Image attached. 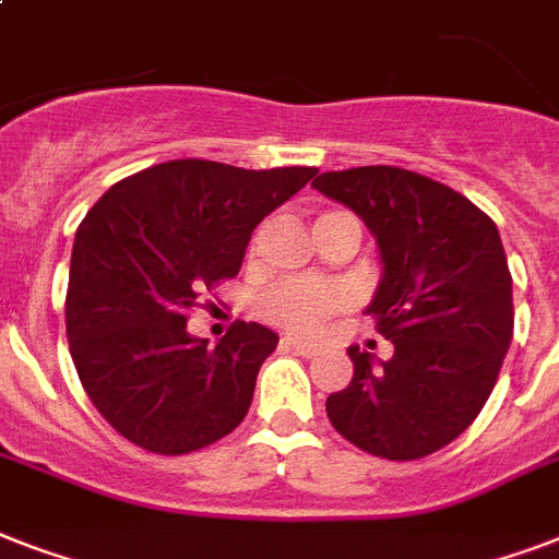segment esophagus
Returning a JSON list of instances; mask_svg holds the SVG:
<instances>
[{
	"label": "esophagus",
	"instance_id": "34e87169",
	"mask_svg": "<svg viewBox=\"0 0 559 559\" xmlns=\"http://www.w3.org/2000/svg\"><path fill=\"white\" fill-rule=\"evenodd\" d=\"M284 345L296 350V354H301V357H313V354H316L313 342L298 340V336H284Z\"/></svg>",
	"mask_w": 559,
	"mask_h": 559
}]
</instances>
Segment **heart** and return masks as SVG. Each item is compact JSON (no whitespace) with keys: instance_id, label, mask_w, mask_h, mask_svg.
I'll return each instance as SVG.
<instances>
[{"instance_id":"1","label":"heart","mask_w":559,"mask_h":559,"mask_svg":"<svg viewBox=\"0 0 559 559\" xmlns=\"http://www.w3.org/2000/svg\"><path fill=\"white\" fill-rule=\"evenodd\" d=\"M342 217H354V214H348V211H322L316 217V226H324V223H333V219ZM345 305H348V293L333 281L287 278L263 293L261 313L272 324L284 328V331L307 336V333L319 331Z\"/></svg>"}]
</instances>
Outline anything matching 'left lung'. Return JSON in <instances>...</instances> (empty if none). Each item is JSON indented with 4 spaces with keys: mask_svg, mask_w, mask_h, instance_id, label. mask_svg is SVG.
Returning <instances> with one entry per match:
<instances>
[{
    "mask_svg": "<svg viewBox=\"0 0 559 559\" xmlns=\"http://www.w3.org/2000/svg\"><path fill=\"white\" fill-rule=\"evenodd\" d=\"M313 188L377 237L382 281L368 313L394 345L380 366L348 348L354 380L328 397V417L377 459L432 455L476 420L511 348L513 281L499 228L464 193L391 165L328 170Z\"/></svg>",
    "mask_w": 559,
    "mask_h": 559,
    "instance_id": "8db88e82",
    "label": "left lung"
}]
</instances>
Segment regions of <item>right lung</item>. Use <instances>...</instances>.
Here are the masks:
<instances>
[{
  "mask_svg": "<svg viewBox=\"0 0 559 559\" xmlns=\"http://www.w3.org/2000/svg\"><path fill=\"white\" fill-rule=\"evenodd\" d=\"M316 168L174 159L109 188L78 226L66 289L69 354L100 417L156 455L235 432L278 336L235 322L209 348L188 316L235 278L254 226Z\"/></svg>",
  "mask_w": 559,
  "mask_h": 559,
  "instance_id": "obj_1",
  "label": "right lung"
}]
</instances>
